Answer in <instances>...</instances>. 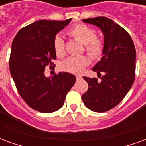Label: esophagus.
<instances>
[{"mask_svg": "<svg viewBox=\"0 0 146 146\" xmlns=\"http://www.w3.org/2000/svg\"><path fill=\"white\" fill-rule=\"evenodd\" d=\"M76 80H80L81 78H82V76H79V75H78V76H76Z\"/></svg>", "mask_w": 146, "mask_h": 146, "instance_id": "obj_1", "label": "esophagus"}]
</instances>
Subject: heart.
I'll return each instance as SVG.
<instances>
[{
	"instance_id": "obj_1",
	"label": "heart",
	"mask_w": 146,
	"mask_h": 146,
	"mask_svg": "<svg viewBox=\"0 0 146 146\" xmlns=\"http://www.w3.org/2000/svg\"><path fill=\"white\" fill-rule=\"evenodd\" d=\"M69 33L70 36L85 44V50L90 56L98 58L102 54L103 42L101 39L95 36V30L92 27L84 24H78L72 27ZM54 49L58 57H63L66 54L65 42L61 36H57L54 38ZM89 62L90 60L86 56H72L64 61L62 64V68L65 71L78 74L82 73Z\"/></svg>"
}]
</instances>
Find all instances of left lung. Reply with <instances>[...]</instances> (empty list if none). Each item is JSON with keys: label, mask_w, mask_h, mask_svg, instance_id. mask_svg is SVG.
I'll return each instance as SVG.
<instances>
[{"label": "left lung", "mask_w": 146, "mask_h": 146, "mask_svg": "<svg viewBox=\"0 0 146 146\" xmlns=\"http://www.w3.org/2000/svg\"><path fill=\"white\" fill-rule=\"evenodd\" d=\"M98 27L104 36L101 60L92 70L103 76L101 81L84 76L88 90L82 95L87 108L104 113L119 104L131 88L135 77L136 51L131 37L123 28L104 16L82 19Z\"/></svg>", "instance_id": "8db88e82"}]
</instances>
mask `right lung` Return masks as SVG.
<instances>
[{"instance_id":"1","label":"right lung","mask_w":146,"mask_h":146,"mask_svg":"<svg viewBox=\"0 0 146 146\" xmlns=\"http://www.w3.org/2000/svg\"><path fill=\"white\" fill-rule=\"evenodd\" d=\"M65 21L39 20L21 29L12 41L10 73L21 97L40 113L55 112L64 104L76 76L67 72L47 77L45 68L54 66V40L70 23Z\"/></svg>"}]
</instances>
